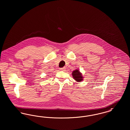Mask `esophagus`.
<instances>
[{
    "mask_svg": "<svg viewBox=\"0 0 130 130\" xmlns=\"http://www.w3.org/2000/svg\"><path fill=\"white\" fill-rule=\"evenodd\" d=\"M65 67H63V68H61L60 69L61 70V71H64L65 70Z\"/></svg>",
    "mask_w": 130,
    "mask_h": 130,
    "instance_id": "34e87169",
    "label": "esophagus"
}]
</instances>
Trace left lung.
Wrapping results in <instances>:
<instances>
[{
	"mask_svg": "<svg viewBox=\"0 0 130 130\" xmlns=\"http://www.w3.org/2000/svg\"><path fill=\"white\" fill-rule=\"evenodd\" d=\"M72 75L75 80L77 82H80L83 80V77L80 72L78 70H75L72 73Z\"/></svg>",
	"mask_w": 130,
	"mask_h": 130,
	"instance_id": "8db88e82",
	"label": "left lung"
}]
</instances>
